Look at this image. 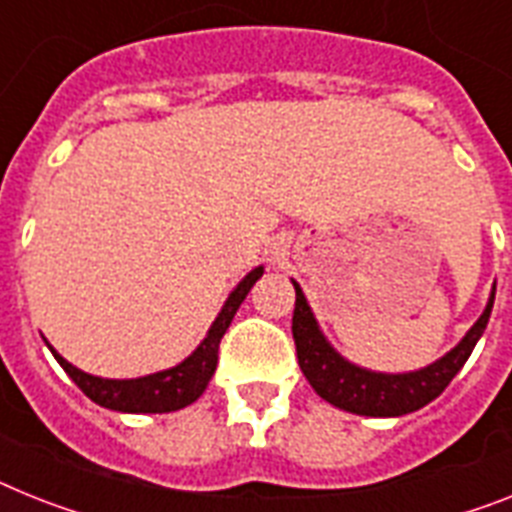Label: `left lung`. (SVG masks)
Returning <instances> with one entry per match:
<instances>
[{
  "mask_svg": "<svg viewBox=\"0 0 512 512\" xmlns=\"http://www.w3.org/2000/svg\"><path fill=\"white\" fill-rule=\"evenodd\" d=\"M295 311H293V340L298 350V366L303 377L314 387L316 395L327 403H332L340 411L356 413V416H403L424 408L432 403L437 395H442L447 384L463 369L471 350L481 340L487 329L489 314L494 306V287L489 293V301L481 311V316L468 329L463 340L453 350H447L445 356L437 358L424 369L413 371H374L366 366L348 361L337 353L335 345L327 340L314 311L308 306L301 285L295 280Z\"/></svg>",
  "mask_w": 512,
  "mask_h": 512,
  "instance_id": "1",
  "label": "left lung"
}]
</instances>
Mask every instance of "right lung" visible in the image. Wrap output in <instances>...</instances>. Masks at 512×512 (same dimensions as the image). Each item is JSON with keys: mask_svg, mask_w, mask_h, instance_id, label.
I'll return each instance as SVG.
<instances>
[{"mask_svg": "<svg viewBox=\"0 0 512 512\" xmlns=\"http://www.w3.org/2000/svg\"><path fill=\"white\" fill-rule=\"evenodd\" d=\"M261 274H264V266H256L251 272L232 287V293L227 295L225 306L219 308L217 319L211 322L209 332L198 348L190 353L188 358H183L180 363L170 366V369L154 371V374H146V377L135 379H104L94 377L88 371L78 369L73 363L62 358L57 350L46 342V348L52 350V356L57 358V363L67 371V377L78 384L80 390L86 392L88 398L94 400L101 408H109V411L120 413H170L180 411L185 405L196 403L201 395H204L206 384L211 382L214 371H217L219 361V342L225 337L227 327H230L232 316L238 314L240 303L246 301V295L251 293V287L256 285Z\"/></svg>", "mask_w": 512, "mask_h": 512, "instance_id": "obj_1", "label": "right lung"}]
</instances>
